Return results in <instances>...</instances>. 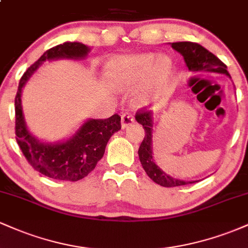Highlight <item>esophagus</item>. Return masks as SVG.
I'll use <instances>...</instances> for the list:
<instances>
[{"label":"esophagus","mask_w":248,"mask_h":248,"mask_svg":"<svg viewBox=\"0 0 248 248\" xmlns=\"http://www.w3.org/2000/svg\"><path fill=\"white\" fill-rule=\"evenodd\" d=\"M134 121H135V119H134V116L132 114L124 113V114L121 115V126H122V128L129 127Z\"/></svg>","instance_id":"1"}]
</instances>
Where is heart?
<instances>
[{"label": "heart", "mask_w": 248, "mask_h": 248, "mask_svg": "<svg viewBox=\"0 0 248 248\" xmlns=\"http://www.w3.org/2000/svg\"><path fill=\"white\" fill-rule=\"evenodd\" d=\"M172 73L170 57L154 53L124 56L112 59L107 64L108 81L116 90H130L142 84L138 93L141 102L146 101L163 86Z\"/></svg>", "instance_id": "1"}]
</instances>
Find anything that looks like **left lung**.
<instances>
[{"instance_id": "8db88e82", "label": "left lung", "mask_w": 248, "mask_h": 248, "mask_svg": "<svg viewBox=\"0 0 248 248\" xmlns=\"http://www.w3.org/2000/svg\"><path fill=\"white\" fill-rule=\"evenodd\" d=\"M173 50L183 56L187 69L191 72H199V71H206V72L223 73L231 78L230 73L227 72V66L224 64L218 57L206 50L202 45L192 42H178L171 43ZM136 121L141 124L144 128L146 136L139 148V157L143 167L144 171L153 179L155 183L162 186L172 187L179 186H186L192 184L198 181H182V179L172 178L171 176L167 175L157 164L154 162L153 158V112L150 110L141 109L136 112Z\"/></svg>"}]
</instances>
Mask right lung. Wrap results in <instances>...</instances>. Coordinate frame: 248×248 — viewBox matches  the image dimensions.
Instances as JSON below:
<instances>
[{"instance_id":"right-lung-1","label":"right lung","mask_w":248,"mask_h":248,"mask_svg":"<svg viewBox=\"0 0 248 248\" xmlns=\"http://www.w3.org/2000/svg\"><path fill=\"white\" fill-rule=\"evenodd\" d=\"M90 47L78 42H65L51 47L24 72L18 84L15 98L16 141L33 169L46 177L59 181L76 182L94 169L105 154L107 142L121 129L118 114L108 119H88L69 140L56 143L39 141L28 130L22 109V90L31 76L46 61L53 59H82Z\"/></svg>"}]
</instances>
